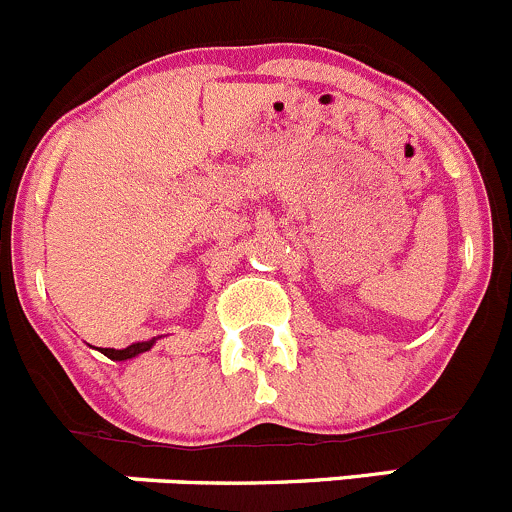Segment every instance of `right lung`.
I'll return each mask as SVG.
<instances>
[{"mask_svg": "<svg viewBox=\"0 0 512 512\" xmlns=\"http://www.w3.org/2000/svg\"><path fill=\"white\" fill-rule=\"evenodd\" d=\"M154 341L156 338H151V341H144V343H134V346H129V348H121V351H114V348H104V356L106 358H114V361H126V358H134V356H139V353H144V351H149L151 346H154Z\"/></svg>", "mask_w": 512, "mask_h": 512, "instance_id": "right-lung-1", "label": "right lung"}]
</instances>
